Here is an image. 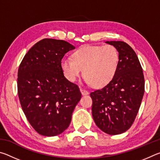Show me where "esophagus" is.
<instances>
[{"mask_svg":"<svg viewBox=\"0 0 160 160\" xmlns=\"http://www.w3.org/2000/svg\"><path fill=\"white\" fill-rule=\"evenodd\" d=\"M80 92H81V93H82V95H86V94H89L88 91V90H85V89H83V88H80Z\"/></svg>","mask_w":160,"mask_h":160,"instance_id":"obj_1","label":"esophagus"}]
</instances>
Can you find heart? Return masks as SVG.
I'll return each instance as SVG.
<instances>
[{"label":"heart","mask_w":160,"mask_h":160,"mask_svg":"<svg viewBox=\"0 0 160 160\" xmlns=\"http://www.w3.org/2000/svg\"><path fill=\"white\" fill-rule=\"evenodd\" d=\"M118 63V51L113 45H85L75 51L73 58H62L61 67L70 82H75L83 70L87 83L102 88L114 77Z\"/></svg>","instance_id":"b5f03b06"}]
</instances>
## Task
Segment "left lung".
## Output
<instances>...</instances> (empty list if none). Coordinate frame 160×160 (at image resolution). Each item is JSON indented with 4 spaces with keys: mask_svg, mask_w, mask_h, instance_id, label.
I'll list each match as a JSON object with an SVG mask.
<instances>
[{
    "mask_svg": "<svg viewBox=\"0 0 160 160\" xmlns=\"http://www.w3.org/2000/svg\"><path fill=\"white\" fill-rule=\"evenodd\" d=\"M119 53L117 71L102 89L90 93L93 119L102 131L123 133L131 128L138 114L145 92L142 68L133 49L121 41L106 42Z\"/></svg>",
    "mask_w": 160,
    "mask_h": 160,
    "instance_id": "left-lung-1",
    "label": "left lung"
}]
</instances>
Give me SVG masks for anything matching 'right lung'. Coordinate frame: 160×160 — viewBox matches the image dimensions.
<instances>
[{"instance_id": "1", "label": "right lung", "mask_w": 160, "mask_h": 160, "mask_svg": "<svg viewBox=\"0 0 160 160\" xmlns=\"http://www.w3.org/2000/svg\"><path fill=\"white\" fill-rule=\"evenodd\" d=\"M75 48L63 40L44 39L25 54L18 72V93L29 123L38 133L55 136L69 126L80 100L76 84L65 78L61 61Z\"/></svg>"}]
</instances>
